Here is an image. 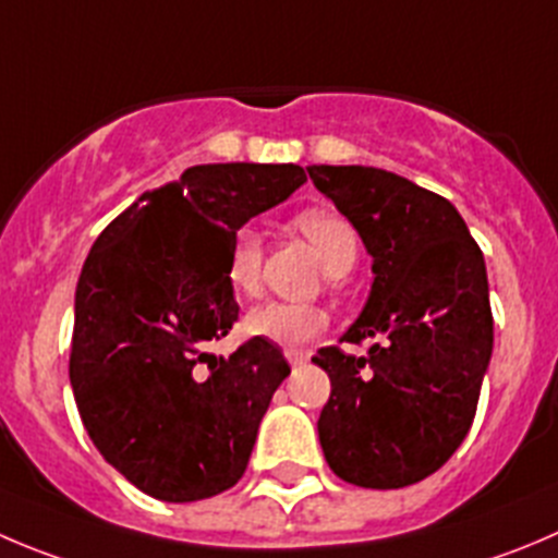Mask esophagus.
<instances>
[{
    "instance_id": "34e87169",
    "label": "esophagus",
    "mask_w": 558,
    "mask_h": 558,
    "mask_svg": "<svg viewBox=\"0 0 558 558\" xmlns=\"http://www.w3.org/2000/svg\"><path fill=\"white\" fill-rule=\"evenodd\" d=\"M284 355H288V362L293 364V367H299V364H304L306 359H310V353H306V350H299V348L284 350Z\"/></svg>"
}]
</instances>
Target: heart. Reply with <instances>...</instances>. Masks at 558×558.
<instances>
[{
  "label": "heart",
  "instance_id": "b5f03b06",
  "mask_svg": "<svg viewBox=\"0 0 558 558\" xmlns=\"http://www.w3.org/2000/svg\"><path fill=\"white\" fill-rule=\"evenodd\" d=\"M295 227L306 241L317 248L328 276H344L359 257V235L353 225L331 210H306L295 219ZM259 268H263V238L252 225L238 227L227 254V284L238 295H254L259 290ZM328 312L315 304H290V301H268L243 317V331L248 337L282 348H301L326 331Z\"/></svg>",
  "mask_w": 558,
  "mask_h": 558
}]
</instances>
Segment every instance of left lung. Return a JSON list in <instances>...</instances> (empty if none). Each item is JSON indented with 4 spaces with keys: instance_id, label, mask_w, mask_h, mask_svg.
<instances>
[{
    "instance_id": "8db88e82",
    "label": "left lung",
    "mask_w": 558,
    "mask_h": 558,
    "mask_svg": "<svg viewBox=\"0 0 558 558\" xmlns=\"http://www.w3.org/2000/svg\"><path fill=\"white\" fill-rule=\"evenodd\" d=\"M355 227L375 282L339 342L373 339L367 355L320 348L331 378L317 418L339 480L395 490L435 474L474 422L493 353L487 270L449 199L375 167H306Z\"/></svg>"
}]
</instances>
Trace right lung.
<instances>
[{
	"label": "right lung",
	"mask_w": 558,
	"mask_h": 558,
	"mask_svg": "<svg viewBox=\"0 0 558 558\" xmlns=\"http://www.w3.org/2000/svg\"><path fill=\"white\" fill-rule=\"evenodd\" d=\"M304 183L295 163L191 167L142 194L89 248L76 284L73 397L106 463L147 496L199 501L246 471L290 367L257 337L230 359L205 344L238 320L225 274L235 230Z\"/></svg>",
	"instance_id": "obj_1"
}]
</instances>
